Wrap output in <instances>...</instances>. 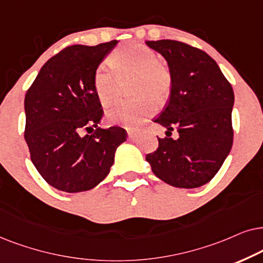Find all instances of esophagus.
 <instances>
[{
  "label": "esophagus",
  "mask_w": 263,
  "mask_h": 263,
  "mask_svg": "<svg viewBox=\"0 0 263 263\" xmlns=\"http://www.w3.org/2000/svg\"><path fill=\"white\" fill-rule=\"evenodd\" d=\"M127 135H128V138L135 139V138L138 137L139 131H138V129H136V128H127Z\"/></svg>",
  "instance_id": "1"
}]
</instances>
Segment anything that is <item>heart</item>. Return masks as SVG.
<instances>
[{"label":"heart","instance_id":"b5f03b06","mask_svg":"<svg viewBox=\"0 0 263 263\" xmlns=\"http://www.w3.org/2000/svg\"><path fill=\"white\" fill-rule=\"evenodd\" d=\"M110 67L100 65L92 78L93 90L101 104L109 106L118 97L119 83L132 78L129 90L137 99L118 103L107 110L106 118L110 124L135 127L143 119L155 110V101L167 100L172 87L170 68L157 59L152 48L128 42L115 49L109 56Z\"/></svg>","mask_w":263,"mask_h":263}]
</instances>
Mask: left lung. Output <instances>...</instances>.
<instances>
[{
    "instance_id": "8db88e82",
    "label": "left lung",
    "mask_w": 263,
    "mask_h": 263,
    "mask_svg": "<svg viewBox=\"0 0 263 263\" xmlns=\"http://www.w3.org/2000/svg\"><path fill=\"white\" fill-rule=\"evenodd\" d=\"M146 45L166 59L172 87L166 108L154 120L167 128V137H157L159 148L145 159L164 183L199 187L214 178L232 148V86L201 49L171 40ZM174 128L177 140L170 137Z\"/></svg>"
}]
</instances>
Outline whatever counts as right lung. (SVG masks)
<instances>
[{"mask_svg": "<svg viewBox=\"0 0 263 263\" xmlns=\"http://www.w3.org/2000/svg\"><path fill=\"white\" fill-rule=\"evenodd\" d=\"M118 41L71 45L45 62L25 96V141L37 171L52 187L82 192L99 185L114 163L126 129L99 127L103 117L93 90L95 69ZM96 127L92 135L84 129Z\"/></svg>", "mask_w": 263, "mask_h": 263, "instance_id": "1", "label": "right lung"}]
</instances>
